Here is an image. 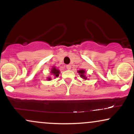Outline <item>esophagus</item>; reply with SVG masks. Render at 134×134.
I'll return each mask as SVG.
<instances>
[{"instance_id": "esophagus-1", "label": "esophagus", "mask_w": 134, "mask_h": 134, "mask_svg": "<svg viewBox=\"0 0 134 134\" xmlns=\"http://www.w3.org/2000/svg\"><path fill=\"white\" fill-rule=\"evenodd\" d=\"M66 68H67V69H68V70H70V69H71V65H66Z\"/></svg>"}]
</instances>
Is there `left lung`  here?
<instances>
[{
	"label": "left lung",
	"instance_id": "obj_1",
	"mask_svg": "<svg viewBox=\"0 0 134 134\" xmlns=\"http://www.w3.org/2000/svg\"><path fill=\"white\" fill-rule=\"evenodd\" d=\"M78 73L79 74L80 76L84 78V79H87V78L86 77L85 75H84V74H85V71H84V70H79V71H78Z\"/></svg>",
	"mask_w": 134,
	"mask_h": 134
}]
</instances>
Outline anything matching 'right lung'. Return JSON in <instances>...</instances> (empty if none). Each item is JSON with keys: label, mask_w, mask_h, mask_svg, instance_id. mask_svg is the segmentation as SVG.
<instances>
[{"label": "right lung", "mask_w": 134, "mask_h": 134, "mask_svg": "<svg viewBox=\"0 0 134 134\" xmlns=\"http://www.w3.org/2000/svg\"><path fill=\"white\" fill-rule=\"evenodd\" d=\"M59 73H60V70H58V69H57L55 67H53V68H52V70H51V74H53V76H55V77H58L59 76ZM48 80H50L51 79L50 78H48Z\"/></svg>", "instance_id": "obj_1"}]
</instances>
